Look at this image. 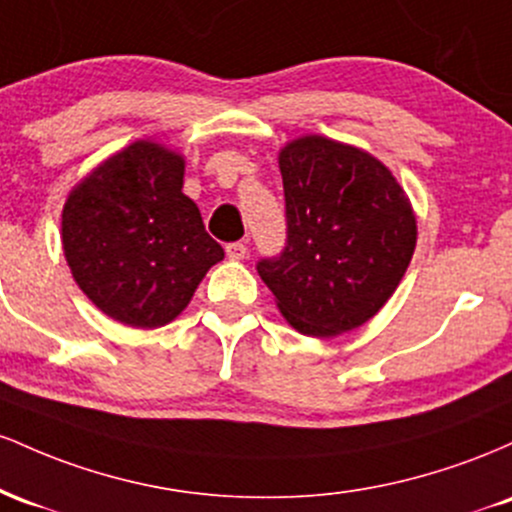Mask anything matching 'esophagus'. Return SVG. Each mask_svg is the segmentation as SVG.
Listing matches in <instances>:
<instances>
[{"instance_id": "1", "label": "esophagus", "mask_w": 512, "mask_h": 512, "mask_svg": "<svg viewBox=\"0 0 512 512\" xmlns=\"http://www.w3.org/2000/svg\"><path fill=\"white\" fill-rule=\"evenodd\" d=\"M226 255H228V260H245V255H248V245H245V243H228L226 245Z\"/></svg>"}]
</instances>
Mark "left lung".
<instances>
[{"label": "left lung", "mask_w": 512, "mask_h": 512, "mask_svg": "<svg viewBox=\"0 0 512 512\" xmlns=\"http://www.w3.org/2000/svg\"><path fill=\"white\" fill-rule=\"evenodd\" d=\"M286 248L257 262L281 315L308 337H337L378 313L416 248L409 197L383 163L334 139L279 151Z\"/></svg>", "instance_id": "1"}]
</instances>
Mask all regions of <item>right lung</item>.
<instances>
[{
  "label": "right lung",
  "mask_w": 512,
  "mask_h": 512,
  "mask_svg": "<svg viewBox=\"0 0 512 512\" xmlns=\"http://www.w3.org/2000/svg\"><path fill=\"white\" fill-rule=\"evenodd\" d=\"M185 158L134 142L86 175L62 209V245L88 301L129 327L168 325L223 260L182 195Z\"/></svg>",
  "instance_id": "obj_1"
}]
</instances>
